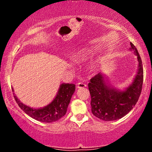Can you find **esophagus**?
I'll list each match as a JSON object with an SVG mask.
<instances>
[{"mask_svg":"<svg viewBox=\"0 0 152 152\" xmlns=\"http://www.w3.org/2000/svg\"><path fill=\"white\" fill-rule=\"evenodd\" d=\"M84 87H86V85L85 84V83H82V82H79V83H77V88H84Z\"/></svg>","mask_w":152,"mask_h":152,"instance_id":"34e87169","label":"esophagus"}]
</instances>
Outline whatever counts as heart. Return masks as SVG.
I'll return each mask as SVG.
<instances>
[{
    "label": "heart",
    "mask_w": 152,
    "mask_h": 152,
    "mask_svg": "<svg viewBox=\"0 0 152 152\" xmlns=\"http://www.w3.org/2000/svg\"><path fill=\"white\" fill-rule=\"evenodd\" d=\"M93 54V52L91 50L88 49H85L82 51L79 52L77 54L74 56V60L77 63H81V62H84L86 60H88L91 56Z\"/></svg>",
    "instance_id": "b5f03b06"
}]
</instances>
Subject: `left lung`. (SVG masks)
I'll return each mask as SVG.
<instances>
[{"mask_svg":"<svg viewBox=\"0 0 152 152\" xmlns=\"http://www.w3.org/2000/svg\"><path fill=\"white\" fill-rule=\"evenodd\" d=\"M130 45V49L137 56L139 66L134 81L126 90L121 91L106 83L102 73L91 78L88 84L92 114L103 121H114L124 117L133 109L140 96L144 79L142 61L135 46L132 43Z\"/></svg>","mask_w":152,"mask_h":152,"instance_id":"left-lung-1","label":"left lung"}]
</instances>
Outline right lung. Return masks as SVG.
<instances>
[{
  "mask_svg": "<svg viewBox=\"0 0 152 152\" xmlns=\"http://www.w3.org/2000/svg\"><path fill=\"white\" fill-rule=\"evenodd\" d=\"M76 86L74 83H62L60 86L56 96L48 106L41 109H33L25 105L14 95V99L19 107L26 114L37 121L52 123L61 118L66 114L67 108L74 94Z\"/></svg>",
  "mask_w": 152,
  "mask_h": 152,
  "instance_id": "add662e5",
  "label": "right lung"
}]
</instances>
